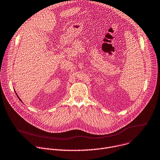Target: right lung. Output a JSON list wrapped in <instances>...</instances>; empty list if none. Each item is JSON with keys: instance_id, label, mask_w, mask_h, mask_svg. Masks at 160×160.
<instances>
[{"instance_id": "right-lung-1", "label": "right lung", "mask_w": 160, "mask_h": 160, "mask_svg": "<svg viewBox=\"0 0 160 160\" xmlns=\"http://www.w3.org/2000/svg\"><path fill=\"white\" fill-rule=\"evenodd\" d=\"M16 95H18V94H16ZM18 98H19V100H21V102H22V101H21V99H20V98H19V97H18Z\"/></svg>"}]
</instances>
